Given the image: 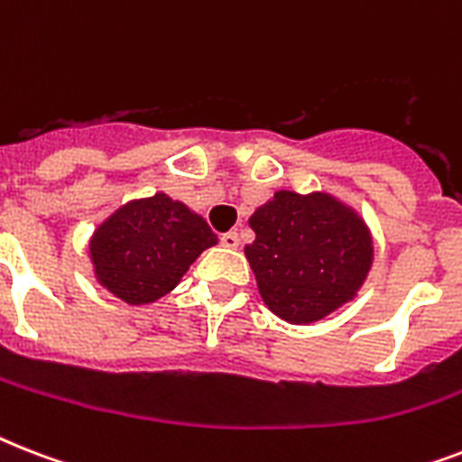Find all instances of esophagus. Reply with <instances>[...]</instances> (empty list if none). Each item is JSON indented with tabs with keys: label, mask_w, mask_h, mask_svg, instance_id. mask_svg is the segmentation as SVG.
Instances as JSON below:
<instances>
[{
	"label": "esophagus",
	"mask_w": 462,
	"mask_h": 462,
	"mask_svg": "<svg viewBox=\"0 0 462 462\" xmlns=\"http://www.w3.org/2000/svg\"><path fill=\"white\" fill-rule=\"evenodd\" d=\"M220 245L227 246V249H237V246H239V235H237V232H225L223 237H220Z\"/></svg>",
	"instance_id": "1"
}]
</instances>
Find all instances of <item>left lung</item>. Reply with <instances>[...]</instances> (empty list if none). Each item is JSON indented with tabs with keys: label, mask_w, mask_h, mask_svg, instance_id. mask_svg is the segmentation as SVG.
<instances>
[{
	"label": "left lung",
	"mask_w": 462,
	"mask_h": 462,
	"mask_svg": "<svg viewBox=\"0 0 462 462\" xmlns=\"http://www.w3.org/2000/svg\"><path fill=\"white\" fill-rule=\"evenodd\" d=\"M245 246L261 300L282 321L307 326L355 300L374 263L372 232L326 191H275L249 217Z\"/></svg>",
	"instance_id": "8db88e82"
}]
</instances>
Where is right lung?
Returning <instances> with one entry per match:
<instances>
[{
  "label": "right lung",
  "instance_id": "add662e5",
  "mask_svg": "<svg viewBox=\"0 0 462 462\" xmlns=\"http://www.w3.org/2000/svg\"><path fill=\"white\" fill-rule=\"evenodd\" d=\"M217 237L199 213L158 191L119 206L88 242L96 281L122 302L153 304Z\"/></svg>",
  "mask_w": 462,
  "mask_h": 462
}]
</instances>
